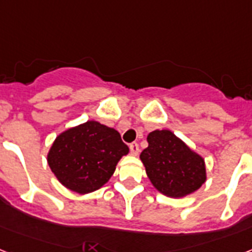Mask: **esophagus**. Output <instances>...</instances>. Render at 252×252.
<instances>
[{
  "label": "esophagus",
  "mask_w": 252,
  "mask_h": 252,
  "mask_svg": "<svg viewBox=\"0 0 252 252\" xmlns=\"http://www.w3.org/2000/svg\"><path fill=\"white\" fill-rule=\"evenodd\" d=\"M130 152H131V155H134V156L138 155V153H139L138 143H131V144H130Z\"/></svg>",
  "instance_id": "34e87169"
}]
</instances>
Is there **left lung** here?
Here are the masks:
<instances>
[{"label": "left lung", "mask_w": 252, "mask_h": 252, "mask_svg": "<svg viewBox=\"0 0 252 252\" xmlns=\"http://www.w3.org/2000/svg\"><path fill=\"white\" fill-rule=\"evenodd\" d=\"M148 147L140 159L152 184L168 197H184L202 186L206 168L202 157L187 147L171 131L156 130L148 135Z\"/></svg>", "instance_id": "1"}]
</instances>
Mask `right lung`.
Returning a JSON list of instances; mask_svg holds the SVG:
<instances>
[{
  "instance_id": "obj_1",
  "label": "right lung",
  "mask_w": 252,
  "mask_h": 252,
  "mask_svg": "<svg viewBox=\"0 0 252 252\" xmlns=\"http://www.w3.org/2000/svg\"><path fill=\"white\" fill-rule=\"evenodd\" d=\"M128 147L117 130L87 121L60 134L47 156L51 171L62 184L77 193L100 188L113 175Z\"/></svg>"
}]
</instances>
